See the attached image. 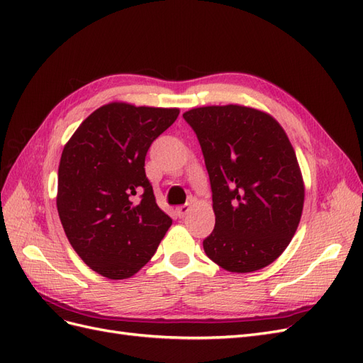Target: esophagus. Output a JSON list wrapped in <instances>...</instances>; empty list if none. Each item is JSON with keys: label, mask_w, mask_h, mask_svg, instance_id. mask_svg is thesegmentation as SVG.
I'll use <instances>...</instances> for the list:
<instances>
[{"label": "esophagus", "mask_w": 363, "mask_h": 363, "mask_svg": "<svg viewBox=\"0 0 363 363\" xmlns=\"http://www.w3.org/2000/svg\"><path fill=\"white\" fill-rule=\"evenodd\" d=\"M189 211H191L189 204H183V206H179L177 208H175V212H177V216H179V218H184L186 215L189 213Z\"/></svg>", "instance_id": "34e87169"}]
</instances>
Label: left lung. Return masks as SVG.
Here are the masks:
<instances>
[{"label": "left lung", "instance_id": "8db88e82", "mask_svg": "<svg viewBox=\"0 0 363 363\" xmlns=\"http://www.w3.org/2000/svg\"><path fill=\"white\" fill-rule=\"evenodd\" d=\"M211 179L215 228L207 257L230 272L268 267L300 224L304 182L294 147L269 113L239 104L184 112Z\"/></svg>", "mask_w": 363, "mask_h": 363}]
</instances>
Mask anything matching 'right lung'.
Listing matches in <instances>:
<instances>
[{"instance_id":"right-lung-1","label":"right lung","mask_w":363,"mask_h":363,"mask_svg":"<svg viewBox=\"0 0 363 363\" xmlns=\"http://www.w3.org/2000/svg\"><path fill=\"white\" fill-rule=\"evenodd\" d=\"M179 113L175 107L108 103L83 121L62 151L57 211L65 235L103 277L135 276L172 224L144 167L152 140Z\"/></svg>"}]
</instances>
